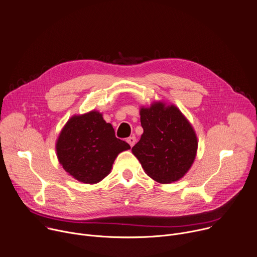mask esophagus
I'll return each mask as SVG.
<instances>
[{
	"label": "esophagus",
	"mask_w": 257,
	"mask_h": 257,
	"mask_svg": "<svg viewBox=\"0 0 257 257\" xmlns=\"http://www.w3.org/2000/svg\"><path fill=\"white\" fill-rule=\"evenodd\" d=\"M127 143L130 145V147H133V146L135 145V143H136L135 136H130V137H128V138H127Z\"/></svg>",
	"instance_id": "34e87169"
}]
</instances>
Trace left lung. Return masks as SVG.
<instances>
[{
  "label": "left lung",
  "mask_w": 257,
  "mask_h": 257,
  "mask_svg": "<svg viewBox=\"0 0 257 257\" xmlns=\"http://www.w3.org/2000/svg\"><path fill=\"white\" fill-rule=\"evenodd\" d=\"M144 133L133 148V155L146 173L161 183L180 179L189 171L197 154L196 133L174 105L155 102L141 109Z\"/></svg>",
  "instance_id": "obj_1"
}]
</instances>
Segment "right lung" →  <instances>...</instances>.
<instances>
[{
  "mask_svg": "<svg viewBox=\"0 0 257 257\" xmlns=\"http://www.w3.org/2000/svg\"><path fill=\"white\" fill-rule=\"evenodd\" d=\"M130 146L116 138L114 130L98 111L69 119L56 144L63 169L84 183H96L110 171L112 163Z\"/></svg>",
  "mask_w": 257,
  "mask_h": 257,
  "instance_id": "obj_1",
  "label": "right lung"
}]
</instances>
